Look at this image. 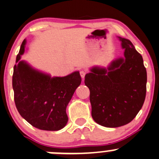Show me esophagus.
Here are the masks:
<instances>
[{
	"label": "esophagus",
	"instance_id": "obj_1",
	"mask_svg": "<svg viewBox=\"0 0 159 159\" xmlns=\"http://www.w3.org/2000/svg\"><path fill=\"white\" fill-rule=\"evenodd\" d=\"M80 75H81V78H82L83 79H84V78L85 75H86V71H83V70H81V71H80Z\"/></svg>",
	"mask_w": 159,
	"mask_h": 159
}]
</instances>
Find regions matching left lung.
<instances>
[{"label": "left lung", "instance_id": "1", "mask_svg": "<svg viewBox=\"0 0 159 159\" xmlns=\"http://www.w3.org/2000/svg\"><path fill=\"white\" fill-rule=\"evenodd\" d=\"M124 57L106 68L93 66L84 77L90 90L91 116L101 126L115 128L130 123L144 103L147 73L141 55L130 40L118 36Z\"/></svg>", "mask_w": 159, "mask_h": 159}]
</instances>
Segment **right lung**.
<instances>
[{
	"label": "right lung",
	"mask_w": 159,
	"mask_h": 159,
	"mask_svg": "<svg viewBox=\"0 0 159 159\" xmlns=\"http://www.w3.org/2000/svg\"><path fill=\"white\" fill-rule=\"evenodd\" d=\"M24 39L13 67V89L16 109L23 119L42 130L64 128L68 117L66 107L81 84L78 71L65 77H51L20 60L25 52Z\"/></svg>",
	"instance_id": "obj_1"
}]
</instances>
